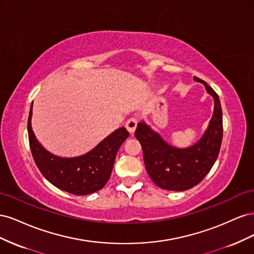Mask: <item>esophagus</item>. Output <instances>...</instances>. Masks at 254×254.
<instances>
[{
  "mask_svg": "<svg viewBox=\"0 0 254 254\" xmlns=\"http://www.w3.org/2000/svg\"><path fill=\"white\" fill-rule=\"evenodd\" d=\"M136 125H137V120L134 119V118H132V119H130V120L127 121L125 126H126V129L129 131V133H130V134H133L134 130H135V128H136Z\"/></svg>",
  "mask_w": 254,
  "mask_h": 254,
  "instance_id": "obj_1",
  "label": "esophagus"
}]
</instances>
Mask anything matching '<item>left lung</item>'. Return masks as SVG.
<instances>
[{
	"label": "left lung",
	"mask_w": 254,
	"mask_h": 254,
	"mask_svg": "<svg viewBox=\"0 0 254 254\" xmlns=\"http://www.w3.org/2000/svg\"><path fill=\"white\" fill-rule=\"evenodd\" d=\"M214 98V112L203 135L197 143L178 148L146 124H137L134 135L141 143L146 171L157 186L167 190L182 191L200 182L216 161L222 141V111L219 97L207 83L198 77Z\"/></svg>",
	"instance_id": "8db88e82"
}]
</instances>
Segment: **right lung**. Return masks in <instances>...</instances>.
Segmentation results:
<instances>
[{
	"label": "right lung",
	"instance_id": "add662e5",
	"mask_svg": "<svg viewBox=\"0 0 254 254\" xmlns=\"http://www.w3.org/2000/svg\"><path fill=\"white\" fill-rule=\"evenodd\" d=\"M33 103L30 106L27 131L35 163L53 186L74 195H88L102 190L108 182L115 157L121 145L129 136L121 127L82 156L63 158L53 155L36 139L32 128Z\"/></svg>",
	"mask_w": 254,
	"mask_h": 254
}]
</instances>
